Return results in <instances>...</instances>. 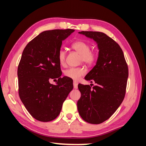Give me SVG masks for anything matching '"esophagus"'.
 <instances>
[{
  "instance_id": "esophagus-1",
  "label": "esophagus",
  "mask_w": 146,
  "mask_h": 146,
  "mask_svg": "<svg viewBox=\"0 0 146 146\" xmlns=\"http://www.w3.org/2000/svg\"><path fill=\"white\" fill-rule=\"evenodd\" d=\"M73 87L75 89L78 88V82L76 81H73Z\"/></svg>"
}]
</instances>
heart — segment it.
Wrapping results in <instances>:
<instances>
[{
    "mask_svg": "<svg viewBox=\"0 0 146 146\" xmlns=\"http://www.w3.org/2000/svg\"><path fill=\"white\" fill-rule=\"evenodd\" d=\"M71 48L80 55V61L87 65L91 66L95 64L98 58V54L95 51L91 50L90 44L84 40H77L71 44ZM58 58L60 65L66 63V51L60 49L58 53ZM86 71L83 68H70L64 71L66 76L73 80H78L81 76L84 75Z\"/></svg>",
    "mask_w": 146,
    "mask_h": 146,
    "instance_id": "obj_1",
    "label": "heart"
}]
</instances>
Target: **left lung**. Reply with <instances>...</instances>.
I'll use <instances>...</instances> for the list:
<instances>
[{
	"label": "left lung",
	"mask_w": 146,
	"mask_h": 146,
	"mask_svg": "<svg viewBox=\"0 0 146 146\" xmlns=\"http://www.w3.org/2000/svg\"><path fill=\"white\" fill-rule=\"evenodd\" d=\"M92 38L99 49L96 65L85 76L96 86L79 84L81 97L77 102L79 114L90 123L98 124L107 120L124 98L128 67L120 46L107 35L98 31H81Z\"/></svg>",
	"instance_id": "8db88e82"
}]
</instances>
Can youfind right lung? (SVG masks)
Masks as SVG:
<instances>
[{
    "mask_svg": "<svg viewBox=\"0 0 146 146\" xmlns=\"http://www.w3.org/2000/svg\"><path fill=\"white\" fill-rule=\"evenodd\" d=\"M74 31L67 29L42 32L27 44L22 54L17 70L19 97L36 120L49 122L55 119L73 90L72 79L61 78L58 53L62 41ZM56 78H58L56 85L49 83L50 79Z\"/></svg>",
    "mask_w": 146,
    "mask_h": 146,
    "instance_id": "1",
    "label": "right lung"
}]
</instances>
